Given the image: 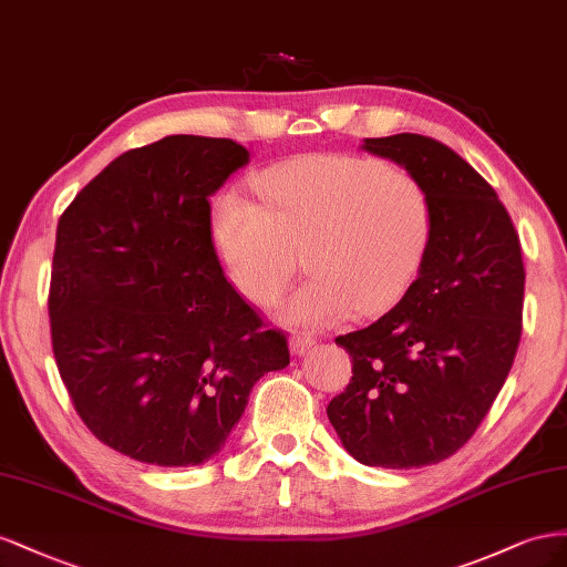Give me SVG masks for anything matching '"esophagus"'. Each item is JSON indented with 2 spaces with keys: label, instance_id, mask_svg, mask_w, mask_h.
Masks as SVG:
<instances>
[{
  "label": "esophagus",
  "instance_id": "1",
  "mask_svg": "<svg viewBox=\"0 0 567 567\" xmlns=\"http://www.w3.org/2000/svg\"><path fill=\"white\" fill-rule=\"evenodd\" d=\"M313 344H316V339L311 334L295 332L292 337H289V351H292L295 355H303Z\"/></svg>",
  "mask_w": 567,
  "mask_h": 567
}]
</instances>
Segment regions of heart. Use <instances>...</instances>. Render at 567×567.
<instances>
[{"label": "heart", "mask_w": 567, "mask_h": 567, "mask_svg": "<svg viewBox=\"0 0 567 567\" xmlns=\"http://www.w3.org/2000/svg\"><path fill=\"white\" fill-rule=\"evenodd\" d=\"M261 204L237 192L214 208V241L233 285L270 303L292 282L299 256L311 270L287 299L289 322L326 328L380 316L415 282L432 237V204L406 171L382 161L318 154L268 168Z\"/></svg>", "instance_id": "heart-1"}]
</instances>
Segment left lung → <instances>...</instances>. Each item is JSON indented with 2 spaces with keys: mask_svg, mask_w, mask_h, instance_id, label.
Here are the masks:
<instances>
[{
  "mask_svg": "<svg viewBox=\"0 0 567 567\" xmlns=\"http://www.w3.org/2000/svg\"><path fill=\"white\" fill-rule=\"evenodd\" d=\"M361 147L425 187L432 237L394 309L334 339L353 375L328 417L355 461L403 471L454 456L489 413L520 344L525 266L506 206L454 150L413 133Z\"/></svg>",
  "mask_w": 567,
  "mask_h": 567,
  "instance_id": "left-lung-1",
  "label": "left lung"
}]
</instances>
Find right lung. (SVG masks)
Instances as JSON below:
<instances>
[{"label": "right lung", "mask_w": 567, "mask_h": 567, "mask_svg": "<svg viewBox=\"0 0 567 567\" xmlns=\"http://www.w3.org/2000/svg\"><path fill=\"white\" fill-rule=\"evenodd\" d=\"M249 161L233 140L171 135L113 158L59 218L52 347L78 415L140 463L214 458L287 339L228 282L208 197Z\"/></svg>", "instance_id": "add662e5"}]
</instances>
